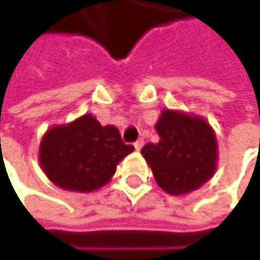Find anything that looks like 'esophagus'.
<instances>
[{"mask_svg":"<svg viewBox=\"0 0 260 260\" xmlns=\"http://www.w3.org/2000/svg\"><path fill=\"white\" fill-rule=\"evenodd\" d=\"M143 145H145L143 139H139V140H137V142H136V143H135V149H136V150H137V152H139V150H140V149L143 147Z\"/></svg>","mask_w":260,"mask_h":260,"instance_id":"1","label":"esophagus"}]
</instances>
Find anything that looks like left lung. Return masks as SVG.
Masks as SVG:
<instances>
[{"label": "left lung", "instance_id": "left-lung-1", "mask_svg": "<svg viewBox=\"0 0 260 260\" xmlns=\"http://www.w3.org/2000/svg\"><path fill=\"white\" fill-rule=\"evenodd\" d=\"M157 143H147L142 155L156 184L166 194H189L213 178L217 168V139L210 123L184 111L162 110L155 124Z\"/></svg>", "mask_w": 260, "mask_h": 260}]
</instances>
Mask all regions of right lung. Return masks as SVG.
<instances>
[{"mask_svg": "<svg viewBox=\"0 0 260 260\" xmlns=\"http://www.w3.org/2000/svg\"><path fill=\"white\" fill-rule=\"evenodd\" d=\"M135 147L124 145L118 128L101 125L92 114L50 127L39 147L45 175L59 188L92 192L110 182L117 165Z\"/></svg>", "mask_w": 260, "mask_h": 260, "instance_id": "1", "label": "right lung"}]
</instances>
